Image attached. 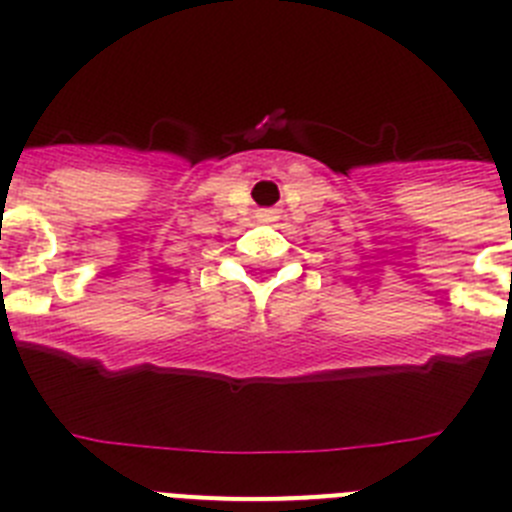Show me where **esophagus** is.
<instances>
[{
	"mask_svg": "<svg viewBox=\"0 0 512 512\" xmlns=\"http://www.w3.org/2000/svg\"><path fill=\"white\" fill-rule=\"evenodd\" d=\"M264 217H272V212H266V214H264Z\"/></svg>",
	"mask_w": 512,
	"mask_h": 512,
	"instance_id": "esophagus-1",
	"label": "esophagus"
}]
</instances>
